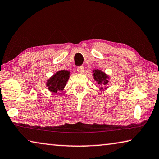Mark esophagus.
Masks as SVG:
<instances>
[{
  "instance_id": "obj_1",
  "label": "esophagus",
  "mask_w": 159,
  "mask_h": 159,
  "mask_svg": "<svg viewBox=\"0 0 159 159\" xmlns=\"http://www.w3.org/2000/svg\"><path fill=\"white\" fill-rule=\"evenodd\" d=\"M77 71L80 73H82L84 72V67L83 66H78L77 68Z\"/></svg>"
}]
</instances>
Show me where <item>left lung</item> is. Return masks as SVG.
<instances>
[{
  "mask_svg": "<svg viewBox=\"0 0 159 159\" xmlns=\"http://www.w3.org/2000/svg\"><path fill=\"white\" fill-rule=\"evenodd\" d=\"M94 79H95L98 84L101 85H106L108 83L107 76L105 74L104 72H101V71L96 70L94 72Z\"/></svg>",
  "mask_w": 159,
  "mask_h": 159,
  "instance_id": "1",
  "label": "left lung"
}]
</instances>
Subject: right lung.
I'll use <instances>...</instances> for the list:
<instances>
[{"label":"right lung","mask_w":159,"mask_h":159,"mask_svg":"<svg viewBox=\"0 0 159 159\" xmlns=\"http://www.w3.org/2000/svg\"><path fill=\"white\" fill-rule=\"evenodd\" d=\"M70 77V72L68 71H59L47 81V86L50 91L57 93L64 89L66 82Z\"/></svg>","instance_id":"1"}]
</instances>
